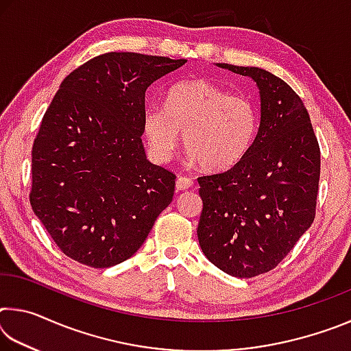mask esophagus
<instances>
[{
  "mask_svg": "<svg viewBox=\"0 0 351 351\" xmlns=\"http://www.w3.org/2000/svg\"><path fill=\"white\" fill-rule=\"evenodd\" d=\"M193 186V180L187 176H178L176 180V190H187Z\"/></svg>",
  "mask_w": 351,
  "mask_h": 351,
  "instance_id": "34e87169",
  "label": "esophagus"
}]
</instances>
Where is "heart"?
<instances>
[{
    "label": "heart",
    "instance_id": "heart-1",
    "mask_svg": "<svg viewBox=\"0 0 351 351\" xmlns=\"http://www.w3.org/2000/svg\"><path fill=\"white\" fill-rule=\"evenodd\" d=\"M258 111L251 99L232 96L207 80L181 82L171 88L165 108L144 112V133L158 161L173 156L180 134L192 162L207 170L232 167L252 145Z\"/></svg>",
    "mask_w": 351,
    "mask_h": 351
}]
</instances>
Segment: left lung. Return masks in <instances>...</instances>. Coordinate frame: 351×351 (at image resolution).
<instances>
[{
	"instance_id": "8db88e82",
	"label": "left lung",
	"mask_w": 351,
	"mask_h": 351,
	"mask_svg": "<svg viewBox=\"0 0 351 351\" xmlns=\"http://www.w3.org/2000/svg\"><path fill=\"white\" fill-rule=\"evenodd\" d=\"M217 66L255 82L260 123L239 162L198 178L197 234L217 268L249 278L274 269L313 224L320 150L310 114L287 82L255 66Z\"/></svg>"
}]
</instances>
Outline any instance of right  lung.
Listing matches in <instances>:
<instances>
[{"label":"right lung","mask_w":351,"mask_h":351,"mask_svg":"<svg viewBox=\"0 0 351 351\" xmlns=\"http://www.w3.org/2000/svg\"><path fill=\"white\" fill-rule=\"evenodd\" d=\"M186 62L108 52L62 82L34 141L31 206L68 257L122 263L171 203L176 176L142 144L145 93Z\"/></svg>","instance_id":"1"}]
</instances>
